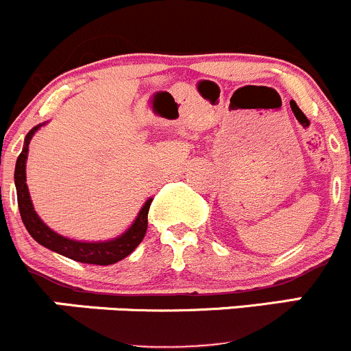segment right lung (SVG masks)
<instances>
[{
    "mask_svg": "<svg viewBox=\"0 0 351 351\" xmlns=\"http://www.w3.org/2000/svg\"><path fill=\"white\" fill-rule=\"evenodd\" d=\"M46 123L37 124L32 130L27 133L25 141H23L22 154L16 158L15 165V187H16V199H19V210L20 217H22L23 225H25L27 232L32 235L34 241L39 242L44 247L51 249L53 252L64 256V258L73 259L78 263H86V265H99L107 266L114 265V263L121 261L126 256H130L134 249L140 245L143 241L145 234H147L148 227V210H150L152 197L145 201L141 206L140 213L134 218L133 223L126 228L121 235L110 239V241H75V239L64 237V235L58 234L53 228L47 227L43 221V218L37 215L36 208L32 204V197H30L29 186H27V157H29V145L34 134L40 130Z\"/></svg>",
    "mask_w": 351,
    "mask_h": 351,
    "instance_id": "1",
    "label": "right lung"
}]
</instances>
